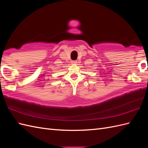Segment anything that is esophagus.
Here are the masks:
<instances>
[{"label":"esophagus","instance_id":"1","mask_svg":"<svg viewBox=\"0 0 148 148\" xmlns=\"http://www.w3.org/2000/svg\"><path fill=\"white\" fill-rule=\"evenodd\" d=\"M71 63L72 64H77V62L76 60H72L71 62Z\"/></svg>","mask_w":148,"mask_h":148}]
</instances>
